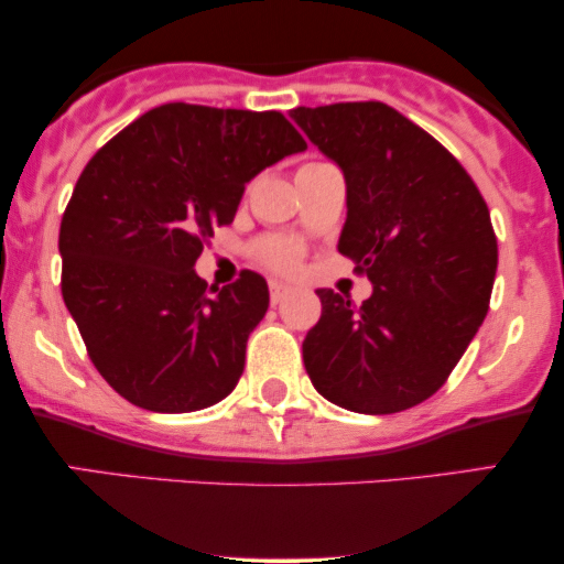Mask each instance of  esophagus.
I'll use <instances>...</instances> for the list:
<instances>
[{
  "mask_svg": "<svg viewBox=\"0 0 564 564\" xmlns=\"http://www.w3.org/2000/svg\"><path fill=\"white\" fill-rule=\"evenodd\" d=\"M289 294H291V286H286V283H281V281H270V302H273V304L283 302V300H286Z\"/></svg>",
  "mask_w": 564,
  "mask_h": 564,
  "instance_id": "esophagus-1",
  "label": "esophagus"
}]
</instances>
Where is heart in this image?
<instances>
[{"mask_svg":"<svg viewBox=\"0 0 564 564\" xmlns=\"http://www.w3.org/2000/svg\"><path fill=\"white\" fill-rule=\"evenodd\" d=\"M254 257L268 270H275V273H296L302 264L304 251L294 238L270 236L262 238V241L254 246Z\"/></svg>","mask_w":564,"mask_h":564,"instance_id":"heart-1","label":"heart"}]
</instances>
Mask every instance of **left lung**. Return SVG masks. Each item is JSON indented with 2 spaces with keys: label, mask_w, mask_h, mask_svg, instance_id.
Returning <instances> with one entry per match:
<instances>
[{
  "label": "left lung",
  "mask_w": 564,
  "mask_h": 564,
  "mask_svg": "<svg viewBox=\"0 0 564 564\" xmlns=\"http://www.w3.org/2000/svg\"><path fill=\"white\" fill-rule=\"evenodd\" d=\"M291 119L347 183L339 251L373 283L355 307L318 289L302 341L323 398L355 413H398L432 398L488 313L498 243L467 170L384 102L294 108Z\"/></svg>",
  "instance_id": "1"
}]
</instances>
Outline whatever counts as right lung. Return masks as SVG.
<instances>
[{
  "label": "right lung",
  "instance_id": "1",
  "mask_svg": "<svg viewBox=\"0 0 564 564\" xmlns=\"http://www.w3.org/2000/svg\"><path fill=\"white\" fill-rule=\"evenodd\" d=\"M307 148L278 111L166 102L84 166L61 223L63 302L100 377L132 405L191 413L228 398L270 304L243 270L206 286L193 270L264 166Z\"/></svg>",
  "mask_w": 564,
  "mask_h": 564
}]
</instances>
